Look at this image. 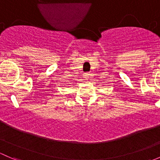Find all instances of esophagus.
<instances>
[{
    "mask_svg": "<svg viewBox=\"0 0 160 160\" xmlns=\"http://www.w3.org/2000/svg\"><path fill=\"white\" fill-rule=\"evenodd\" d=\"M90 73H86V74H85V76H86V77H90Z\"/></svg>",
    "mask_w": 160,
    "mask_h": 160,
    "instance_id": "1",
    "label": "esophagus"
}]
</instances>
